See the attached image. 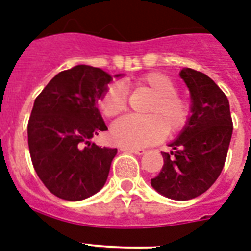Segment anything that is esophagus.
I'll return each mask as SVG.
<instances>
[{
	"label": "esophagus",
	"mask_w": 251,
	"mask_h": 251,
	"mask_svg": "<svg viewBox=\"0 0 251 251\" xmlns=\"http://www.w3.org/2000/svg\"><path fill=\"white\" fill-rule=\"evenodd\" d=\"M121 151H124V152H130V153H135V154H144L146 153V150H143V148H126V147H122Z\"/></svg>",
	"instance_id": "1"
}]
</instances>
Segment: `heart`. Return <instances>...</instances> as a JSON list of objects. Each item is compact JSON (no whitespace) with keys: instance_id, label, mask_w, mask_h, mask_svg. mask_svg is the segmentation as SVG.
I'll list each match as a JSON object with an SVG mask.
<instances>
[{"instance_id":"obj_1","label":"heart","mask_w":251,"mask_h":251,"mask_svg":"<svg viewBox=\"0 0 251 251\" xmlns=\"http://www.w3.org/2000/svg\"><path fill=\"white\" fill-rule=\"evenodd\" d=\"M135 89H147L153 100L146 109V117L127 116L112 126L113 139L126 148H142L160 142L168 132H178L187 125L191 103L179 95L172 77L162 72L147 73L130 83ZM98 105L105 117H117L127 108V90L122 83H112L99 98Z\"/></svg>"}]
</instances>
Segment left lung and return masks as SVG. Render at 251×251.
<instances>
[{
	"label": "left lung",
	"instance_id": "1",
	"mask_svg": "<svg viewBox=\"0 0 251 251\" xmlns=\"http://www.w3.org/2000/svg\"><path fill=\"white\" fill-rule=\"evenodd\" d=\"M179 75L191 93L192 115L169 144L172 152H161L164 166L151 184L165 197L184 201L206 192L221 175L233 124L227 97L210 77L191 68Z\"/></svg>",
	"mask_w": 251,
	"mask_h": 251
}]
</instances>
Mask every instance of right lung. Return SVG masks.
I'll list each match as a JSON object with an SVG mask.
<instances>
[{
	"mask_svg": "<svg viewBox=\"0 0 251 251\" xmlns=\"http://www.w3.org/2000/svg\"><path fill=\"white\" fill-rule=\"evenodd\" d=\"M111 81L103 69L81 64L58 73L34 100L28 121L30 158L59 199L85 200L107 182L117 148L90 140L108 130L97 104Z\"/></svg>",
	"mask_w": 251,
	"mask_h": 251,
	"instance_id": "obj_1",
	"label": "right lung"
}]
</instances>
